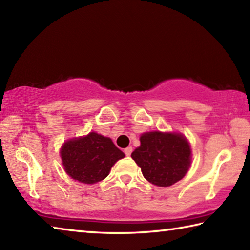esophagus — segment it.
Masks as SVG:
<instances>
[{
	"mask_svg": "<svg viewBox=\"0 0 250 250\" xmlns=\"http://www.w3.org/2000/svg\"><path fill=\"white\" fill-rule=\"evenodd\" d=\"M132 152H133L132 147H127V148L124 149V153H125L126 156H130V154H132Z\"/></svg>",
	"mask_w": 250,
	"mask_h": 250,
	"instance_id": "obj_1",
	"label": "esophagus"
}]
</instances>
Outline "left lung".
I'll list each match as a JSON object with an SVG mask.
<instances>
[{"mask_svg": "<svg viewBox=\"0 0 250 250\" xmlns=\"http://www.w3.org/2000/svg\"><path fill=\"white\" fill-rule=\"evenodd\" d=\"M191 150L181 134L150 132L141 136L132 158L143 176L159 187H168L184 177L190 166Z\"/></svg>", "mask_w": 250, "mask_h": 250, "instance_id": "obj_1", "label": "left lung"}]
</instances>
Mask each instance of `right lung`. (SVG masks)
Segmentation results:
<instances>
[{"mask_svg": "<svg viewBox=\"0 0 250 250\" xmlns=\"http://www.w3.org/2000/svg\"><path fill=\"white\" fill-rule=\"evenodd\" d=\"M124 156L110 138L94 132L66 142L61 149L65 171L84 184H94L107 177L112 166Z\"/></svg>", "mask_w": 250, "mask_h": 250, "instance_id": "add662e5", "label": "right lung"}]
</instances>
